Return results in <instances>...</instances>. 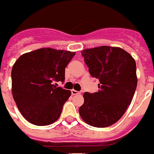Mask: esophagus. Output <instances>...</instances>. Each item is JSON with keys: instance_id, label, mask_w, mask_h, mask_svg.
Here are the masks:
<instances>
[{"instance_id": "34e87169", "label": "esophagus", "mask_w": 154, "mask_h": 154, "mask_svg": "<svg viewBox=\"0 0 154 154\" xmlns=\"http://www.w3.org/2000/svg\"><path fill=\"white\" fill-rule=\"evenodd\" d=\"M81 94V93L79 92V91H75V90H72V95H79V94Z\"/></svg>"}]
</instances>
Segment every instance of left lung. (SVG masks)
<instances>
[{"mask_svg":"<svg viewBox=\"0 0 154 154\" xmlns=\"http://www.w3.org/2000/svg\"><path fill=\"white\" fill-rule=\"evenodd\" d=\"M93 78L100 82L98 92L84 93L79 112L95 128L114 124L124 115L137 87L136 63L130 53L120 47L103 46L81 52Z\"/></svg>","mask_w":154,"mask_h":154,"instance_id":"obj_1","label":"left lung"}]
</instances>
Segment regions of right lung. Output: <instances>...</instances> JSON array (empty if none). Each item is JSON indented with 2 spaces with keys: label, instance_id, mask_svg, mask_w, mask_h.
<instances>
[{
  "label": "right lung",
  "instance_id": "right-lung-1",
  "mask_svg": "<svg viewBox=\"0 0 154 154\" xmlns=\"http://www.w3.org/2000/svg\"><path fill=\"white\" fill-rule=\"evenodd\" d=\"M75 54L42 48L24 53L15 62L11 69L12 96L18 109L30 124L49 125L59 119L72 93L53 82H64L65 68Z\"/></svg>",
  "mask_w": 154,
  "mask_h": 154
}]
</instances>
